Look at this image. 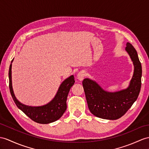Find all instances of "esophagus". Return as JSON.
Returning <instances> with one entry per match:
<instances>
[{
	"mask_svg": "<svg viewBox=\"0 0 149 149\" xmlns=\"http://www.w3.org/2000/svg\"><path fill=\"white\" fill-rule=\"evenodd\" d=\"M85 77V72L83 71H79L77 74V79L79 81H82Z\"/></svg>",
	"mask_w": 149,
	"mask_h": 149,
	"instance_id": "obj_1",
	"label": "esophagus"
}]
</instances>
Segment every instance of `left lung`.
Segmentation results:
<instances>
[{
  "instance_id": "left-lung-1",
  "label": "left lung",
  "mask_w": 149,
  "mask_h": 149,
  "mask_svg": "<svg viewBox=\"0 0 149 149\" xmlns=\"http://www.w3.org/2000/svg\"><path fill=\"white\" fill-rule=\"evenodd\" d=\"M126 45L125 50L134 66L133 77L126 88L109 92L104 90L92 79L85 78L82 82L89 110L98 118L109 120L120 118L139 97L141 84V65L135 49L129 42Z\"/></svg>"
}]
</instances>
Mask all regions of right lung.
Listing matches in <instances>:
<instances>
[{"mask_svg":"<svg viewBox=\"0 0 149 149\" xmlns=\"http://www.w3.org/2000/svg\"><path fill=\"white\" fill-rule=\"evenodd\" d=\"M13 59L10 64L9 70V89L17 107L33 121L40 124H48L58 120L66 110V100L68 93L75 82L74 76H70L63 81L59 86L55 97L49 103L41 106H26L20 102L16 99L13 91L11 71Z\"/></svg>","mask_w":149,"mask_h":149,"instance_id":"1","label":"right lung"}]
</instances>
